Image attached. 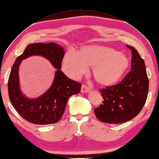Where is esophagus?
<instances>
[{"label": "esophagus", "mask_w": 159, "mask_h": 159, "mask_svg": "<svg viewBox=\"0 0 159 159\" xmlns=\"http://www.w3.org/2000/svg\"><path fill=\"white\" fill-rule=\"evenodd\" d=\"M89 91H90V89H89V88H88L87 85H84V84L82 85V87H81V92L83 93H87L88 92H89Z\"/></svg>", "instance_id": "34e87169"}]
</instances>
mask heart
<instances>
[{
	"instance_id": "heart-1",
	"label": "heart",
	"mask_w": 159,
	"mask_h": 159,
	"mask_svg": "<svg viewBox=\"0 0 159 159\" xmlns=\"http://www.w3.org/2000/svg\"><path fill=\"white\" fill-rule=\"evenodd\" d=\"M93 66V76L99 84L109 86L121 79L129 66L125 55L112 48L98 45L84 46L80 52L70 48L62 61V68L67 75L78 79Z\"/></svg>"
}]
</instances>
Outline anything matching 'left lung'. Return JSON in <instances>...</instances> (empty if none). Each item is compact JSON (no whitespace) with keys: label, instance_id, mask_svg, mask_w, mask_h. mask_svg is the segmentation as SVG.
I'll return each instance as SVG.
<instances>
[{"label":"left lung","instance_id":"obj_1","mask_svg":"<svg viewBox=\"0 0 159 159\" xmlns=\"http://www.w3.org/2000/svg\"><path fill=\"white\" fill-rule=\"evenodd\" d=\"M132 50L131 71L119 84L100 90L102 104L94 109L97 118L107 124H121L140 112L147 98L148 79L143 59L135 48Z\"/></svg>","mask_w":159,"mask_h":159}]
</instances>
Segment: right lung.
<instances>
[{
  "label": "right lung",
  "mask_w": 159,
  "mask_h": 159,
  "mask_svg": "<svg viewBox=\"0 0 159 159\" xmlns=\"http://www.w3.org/2000/svg\"><path fill=\"white\" fill-rule=\"evenodd\" d=\"M64 55V48L58 44L37 43L29 45L16 59L8 81V91L13 107L23 119L38 125L55 124L64 114L69 97L80 93L81 84L68 78L60 70ZM32 55L46 58L57 69L50 89L35 99H30L22 93L18 77L20 64Z\"/></svg>",
  "instance_id": "1"
}]
</instances>
